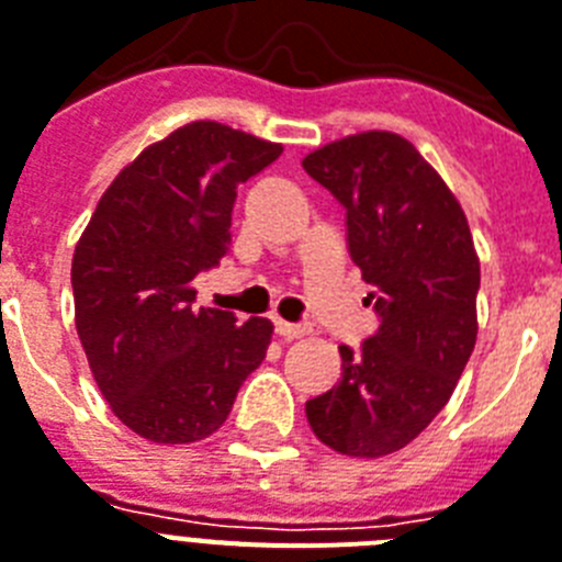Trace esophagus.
Wrapping results in <instances>:
<instances>
[{
	"instance_id": "esophagus-1",
	"label": "esophagus",
	"mask_w": 562,
	"mask_h": 562,
	"mask_svg": "<svg viewBox=\"0 0 562 562\" xmlns=\"http://www.w3.org/2000/svg\"><path fill=\"white\" fill-rule=\"evenodd\" d=\"M276 333L281 338H301V336H307L310 327L307 324H292V322H281V318H276Z\"/></svg>"
}]
</instances>
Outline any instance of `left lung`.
I'll use <instances>...</instances> for the list:
<instances>
[{
	"instance_id": "left-lung-1",
	"label": "left lung",
	"mask_w": 562,
	"mask_h": 562,
	"mask_svg": "<svg viewBox=\"0 0 562 562\" xmlns=\"http://www.w3.org/2000/svg\"><path fill=\"white\" fill-rule=\"evenodd\" d=\"M345 206L347 249L379 327L341 345V379L307 402L313 434L347 457L414 442L448 405L476 345L480 258L465 212L434 166L393 132H364L301 160Z\"/></svg>"
}]
</instances>
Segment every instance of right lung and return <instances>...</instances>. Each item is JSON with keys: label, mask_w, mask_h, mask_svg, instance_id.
Returning <instances> with one entry per match:
<instances>
[{"label": "right lung", "mask_w": 562, "mask_h": 562, "mask_svg": "<svg viewBox=\"0 0 562 562\" xmlns=\"http://www.w3.org/2000/svg\"><path fill=\"white\" fill-rule=\"evenodd\" d=\"M281 151L212 120L183 125L120 171L74 249V313L97 387L148 442L215 434L267 356L272 322L194 310L192 281L229 249L240 183Z\"/></svg>", "instance_id": "1"}]
</instances>
